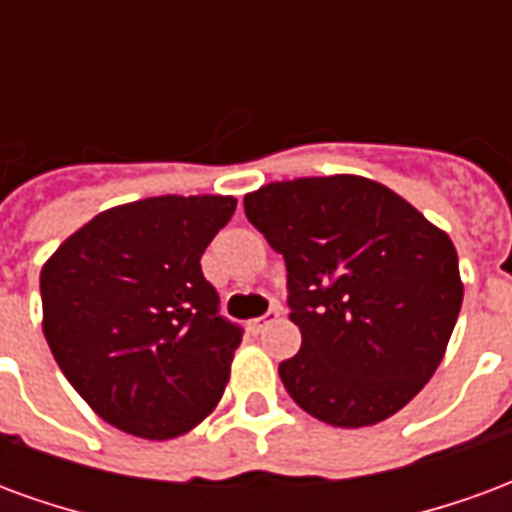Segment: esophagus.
Here are the masks:
<instances>
[{
	"label": "esophagus",
	"mask_w": 512,
	"mask_h": 512,
	"mask_svg": "<svg viewBox=\"0 0 512 512\" xmlns=\"http://www.w3.org/2000/svg\"><path fill=\"white\" fill-rule=\"evenodd\" d=\"M279 318V307H271V310L266 312V315H260V318H252V321H249V329H252V332H263V329H266L268 323H274Z\"/></svg>",
	"instance_id": "34e87169"
}]
</instances>
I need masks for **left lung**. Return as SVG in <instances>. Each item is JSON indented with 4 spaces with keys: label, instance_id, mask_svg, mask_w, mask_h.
I'll return each mask as SVG.
<instances>
[{
    "label": "left lung",
    "instance_id": "left-lung-1",
    "mask_svg": "<svg viewBox=\"0 0 512 512\" xmlns=\"http://www.w3.org/2000/svg\"><path fill=\"white\" fill-rule=\"evenodd\" d=\"M244 211L288 266L301 332L279 365L288 395L334 428L397 414L433 378L461 312L450 235L362 175L274 180Z\"/></svg>",
    "mask_w": 512,
    "mask_h": 512
}]
</instances>
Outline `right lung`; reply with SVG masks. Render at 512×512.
<instances>
[{
    "instance_id": "obj_1",
    "label": "right lung",
    "mask_w": 512,
    "mask_h": 512,
    "mask_svg": "<svg viewBox=\"0 0 512 512\" xmlns=\"http://www.w3.org/2000/svg\"><path fill=\"white\" fill-rule=\"evenodd\" d=\"M235 197L164 194L106 208L43 263V334L109 425L178 439L219 406L241 329L219 318L200 257Z\"/></svg>"
}]
</instances>
